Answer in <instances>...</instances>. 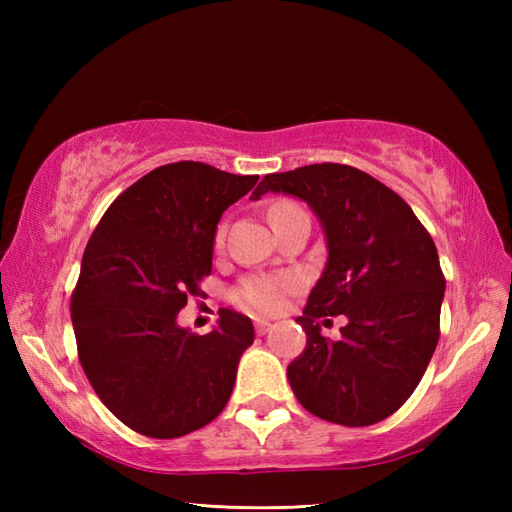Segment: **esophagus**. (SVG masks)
Wrapping results in <instances>:
<instances>
[{
    "mask_svg": "<svg viewBox=\"0 0 512 512\" xmlns=\"http://www.w3.org/2000/svg\"><path fill=\"white\" fill-rule=\"evenodd\" d=\"M270 328H273V325H270L268 321H255V332L259 336H264L266 332H270Z\"/></svg>",
    "mask_w": 512,
    "mask_h": 512,
    "instance_id": "obj_1",
    "label": "esophagus"
}]
</instances>
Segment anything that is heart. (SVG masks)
I'll return each mask as SVG.
<instances>
[{"mask_svg": "<svg viewBox=\"0 0 512 512\" xmlns=\"http://www.w3.org/2000/svg\"><path fill=\"white\" fill-rule=\"evenodd\" d=\"M292 206L290 202L277 204L273 211ZM224 239V228H217L215 246ZM301 288V277L295 273H277V275H253L246 277L235 290V301L239 306L255 314H277L286 306V299Z\"/></svg>", "mask_w": 512, "mask_h": 512, "instance_id": "1", "label": "heart"}]
</instances>
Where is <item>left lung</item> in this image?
Masks as SVG:
<instances>
[{
    "label": "left lung",
    "mask_w": 512,
    "mask_h": 512,
    "mask_svg": "<svg viewBox=\"0 0 512 512\" xmlns=\"http://www.w3.org/2000/svg\"><path fill=\"white\" fill-rule=\"evenodd\" d=\"M286 193L308 202L328 244V264L303 317L306 350L288 365L297 400L314 416L367 427L398 411L418 387L440 339L447 281L436 244L411 206L350 165L268 173L250 200ZM345 313L339 342L316 321Z\"/></svg>",
    "instance_id": "8db88e82"
}]
</instances>
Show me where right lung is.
I'll use <instances>...</instances> for the list:
<instances>
[{"label": "right lung", "instance_id": "right-lung-1", "mask_svg": "<svg viewBox=\"0 0 512 512\" xmlns=\"http://www.w3.org/2000/svg\"><path fill=\"white\" fill-rule=\"evenodd\" d=\"M257 180L171 162L118 195L85 246L70 303L79 361L103 405L143 436H187L231 398L253 323L224 308L200 336L178 312L211 275L222 213Z\"/></svg>", "mask_w": 512, "mask_h": 512}]
</instances>
